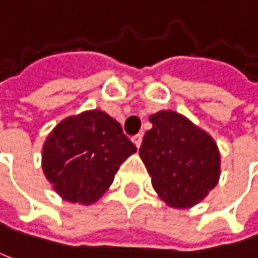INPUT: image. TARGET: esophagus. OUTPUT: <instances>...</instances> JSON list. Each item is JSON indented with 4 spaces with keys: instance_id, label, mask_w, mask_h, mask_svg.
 Returning <instances> with one entry per match:
<instances>
[{
    "instance_id": "esophagus-1",
    "label": "esophagus",
    "mask_w": 258,
    "mask_h": 258,
    "mask_svg": "<svg viewBox=\"0 0 258 258\" xmlns=\"http://www.w3.org/2000/svg\"><path fill=\"white\" fill-rule=\"evenodd\" d=\"M132 142L137 145V147H141V144H142V135L141 134H138V135H135V137H132Z\"/></svg>"
}]
</instances>
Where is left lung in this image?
<instances>
[{
	"instance_id": "obj_1",
	"label": "left lung",
	"mask_w": 258,
	"mask_h": 258,
	"mask_svg": "<svg viewBox=\"0 0 258 258\" xmlns=\"http://www.w3.org/2000/svg\"><path fill=\"white\" fill-rule=\"evenodd\" d=\"M139 156L158 197L175 209H189L219 182L220 154L214 139L185 116L167 110L150 117Z\"/></svg>"
}]
</instances>
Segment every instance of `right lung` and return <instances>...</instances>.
<instances>
[{
  "instance_id": "add662e5",
  "label": "right lung",
  "mask_w": 258,
  "mask_h": 258,
  "mask_svg": "<svg viewBox=\"0 0 258 258\" xmlns=\"http://www.w3.org/2000/svg\"><path fill=\"white\" fill-rule=\"evenodd\" d=\"M137 151L113 117L101 110L61 120L46 137L42 170L54 191L69 203L94 204L120 164Z\"/></svg>"
}]
</instances>
